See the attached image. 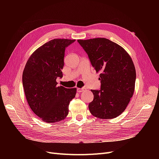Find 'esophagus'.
I'll use <instances>...</instances> for the list:
<instances>
[{
  "mask_svg": "<svg viewBox=\"0 0 159 159\" xmlns=\"http://www.w3.org/2000/svg\"><path fill=\"white\" fill-rule=\"evenodd\" d=\"M84 90H85L84 88H79L77 89V91L78 93H81V92H82V91H84Z\"/></svg>",
  "mask_w": 159,
  "mask_h": 159,
  "instance_id": "34e87169",
  "label": "esophagus"
}]
</instances>
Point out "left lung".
Masks as SVG:
<instances>
[{
  "label": "left lung",
  "instance_id": "1",
  "mask_svg": "<svg viewBox=\"0 0 159 159\" xmlns=\"http://www.w3.org/2000/svg\"><path fill=\"white\" fill-rule=\"evenodd\" d=\"M77 41L87 53L96 72H101V89L91 90L94 97L89 104V110L98 119H114L126 110L134 93V64L126 50L109 39Z\"/></svg>",
  "mask_w": 159,
  "mask_h": 159
}]
</instances>
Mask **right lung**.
I'll return each mask as SVG.
<instances>
[{"mask_svg": "<svg viewBox=\"0 0 159 159\" xmlns=\"http://www.w3.org/2000/svg\"><path fill=\"white\" fill-rule=\"evenodd\" d=\"M75 40L55 39L33 52L22 73V84L28 103L34 113L44 122L64 120L77 88L57 86V77H62L65 49Z\"/></svg>", "mask_w": 159, "mask_h": 159, "instance_id": "right-lung-1", "label": "right lung"}]
</instances>
